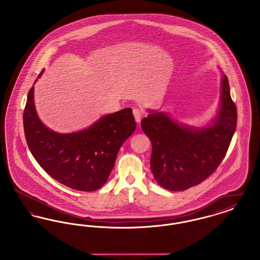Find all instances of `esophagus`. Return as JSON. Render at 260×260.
<instances>
[{
  "label": "esophagus",
  "mask_w": 260,
  "mask_h": 260,
  "mask_svg": "<svg viewBox=\"0 0 260 260\" xmlns=\"http://www.w3.org/2000/svg\"><path fill=\"white\" fill-rule=\"evenodd\" d=\"M133 113H134V116H135V119H136V122H137V123H140L141 118H142V116H143L142 111L139 110V109H137V108H135V109L133 110Z\"/></svg>",
  "instance_id": "esophagus-1"
}]
</instances>
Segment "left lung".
<instances>
[{
	"instance_id": "obj_1",
	"label": "left lung",
	"mask_w": 260,
	"mask_h": 260,
	"mask_svg": "<svg viewBox=\"0 0 260 260\" xmlns=\"http://www.w3.org/2000/svg\"><path fill=\"white\" fill-rule=\"evenodd\" d=\"M236 124L237 108L225 75L220 109L212 125L196 129L175 123L162 112L149 114L141 128L152 143L150 167L158 184L184 191L207 179L224 159Z\"/></svg>"
}]
</instances>
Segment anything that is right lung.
Here are the masks:
<instances>
[{
    "label": "right lung",
    "instance_id": "right-lung-1",
    "mask_svg": "<svg viewBox=\"0 0 260 260\" xmlns=\"http://www.w3.org/2000/svg\"><path fill=\"white\" fill-rule=\"evenodd\" d=\"M23 126L28 147L46 173L67 187L90 192L106 183L118 152L136 131V123L133 110L124 108L101 117L87 129L54 133L38 117L32 87L25 105Z\"/></svg>",
    "mask_w": 260,
    "mask_h": 260
}]
</instances>
